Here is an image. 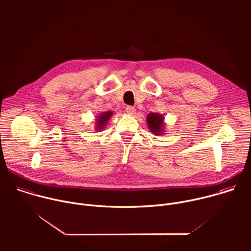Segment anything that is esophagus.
<instances>
[{
    "mask_svg": "<svg viewBox=\"0 0 251 251\" xmlns=\"http://www.w3.org/2000/svg\"><path fill=\"white\" fill-rule=\"evenodd\" d=\"M126 112L129 114V115H134L136 113V109L134 108L133 106H127L126 107Z\"/></svg>",
    "mask_w": 251,
    "mask_h": 251,
    "instance_id": "34e87169",
    "label": "esophagus"
}]
</instances>
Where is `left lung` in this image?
I'll return each mask as SVG.
<instances>
[{
    "label": "left lung",
    "mask_w": 251,
    "mask_h": 251,
    "mask_svg": "<svg viewBox=\"0 0 251 251\" xmlns=\"http://www.w3.org/2000/svg\"><path fill=\"white\" fill-rule=\"evenodd\" d=\"M164 120V116L159 113L151 112L147 115V126L155 136H162L165 133L166 123Z\"/></svg>",
    "instance_id": "left-lung-1"
}]
</instances>
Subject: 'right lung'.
Returning <instances> with one entry per match:
<instances>
[{
	"mask_svg": "<svg viewBox=\"0 0 251 251\" xmlns=\"http://www.w3.org/2000/svg\"><path fill=\"white\" fill-rule=\"evenodd\" d=\"M114 113L112 111H107V112H102L100 114H98V116L95 119V130L100 132L101 130H103L105 128V126L108 124L109 119L112 117Z\"/></svg>",
	"mask_w": 251,
	"mask_h": 251,
	"instance_id": "1",
	"label": "right lung"
}]
</instances>
